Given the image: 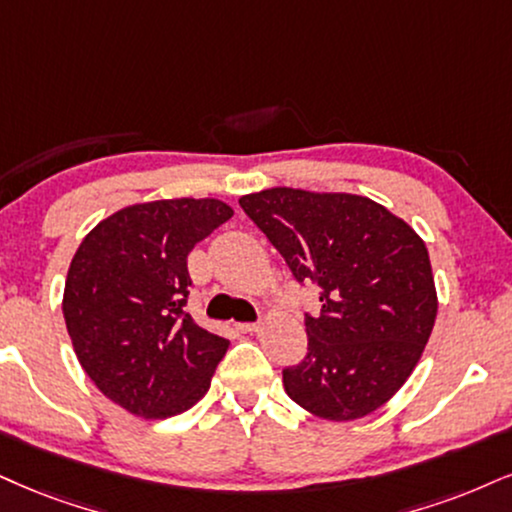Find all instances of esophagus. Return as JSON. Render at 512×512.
Listing matches in <instances>:
<instances>
[{
	"label": "esophagus",
	"mask_w": 512,
	"mask_h": 512,
	"mask_svg": "<svg viewBox=\"0 0 512 512\" xmlns=\"http://www.w3.org/2000/svg\"><path fill=\"white\" fill-rule=\"evenodd\" d=\"M239 332H256L258 330V323H237L235 325Z\"/></svg>",
	"instance_id": "1"
}]
</instances>
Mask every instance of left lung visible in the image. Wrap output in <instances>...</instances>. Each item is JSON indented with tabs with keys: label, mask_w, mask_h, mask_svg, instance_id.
Segmentation results:
<instances>
[{
	"label": "left lung",
	"mask_w": 512,
	"mask_h": 512,
	"mask_svg": "<svg viewBox=\"0 0 512 512\" xmlns=\"http://www.w3.org/2000/svg\"><path fill=\"white\" fill-rule=\"evenodd\" d=\"M239 206L296 282L320 289V313H306V358L282 370L289 399L334 422L387 403L418 365L437 318L418 232L358 194L273 187Z\"/></svg>",
	"instance_id": "8db88e82"
}]
</instances>
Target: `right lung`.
<instances>
[{"label":"right lung","mask_w":512,"mask_h":512,"mask_svg":"<svg viewBox=\"0 0 512 512\" xmlns=\"http://www.w3.org/2000/svg\"><path fill=\"white\" fill-rule=\"evenodd\" d=\"M232 218L218 199L125 206L82 239L68 268L63 318L82 370L132 415L185 413L211 387L225 337L182 311L187 256Z\"/></svg>","instance_id":"1"}]
</instances>
